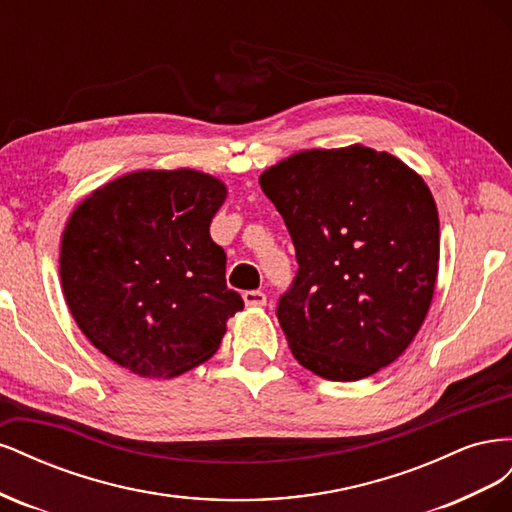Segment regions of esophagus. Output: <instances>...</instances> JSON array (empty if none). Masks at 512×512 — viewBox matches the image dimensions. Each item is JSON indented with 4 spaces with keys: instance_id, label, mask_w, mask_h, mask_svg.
Here are the masks:
<instances>
[{
    "instance_id": "1",
    "label": "esophagus",
    "mask_w": 512,
    "mask_h": 512,
    "mask_svg": "<svg viewBox=\"0 0 512 512\" xmlns=\"http://www.w3.org/2000/svg\"><path fill=\"white\" fill-rule=\"evenodd\" d=\"M243 301H245V305H250V307H262V305H267V294L260 292V290H245Z\"/></svg>"
}]
</instances>
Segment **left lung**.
<instances>
[{
	"label": "left lung",
	"mask_w": 512,
	"mask_h": 512,
	"mask_svg": "<svg viewBox=\"0 0 512 512\" xmlns=\"http://www.w3.org/2000/svg\"><path fill=\"white\" fill-rule=\"evenodd\" d=\"M299 271L277 303L305 369L354 382L399 359L429 312L440 222L421 175L363 145L307 149L267 168Z\"/></svg>",
	"instance_id": "obj_1"
}]
</instances>
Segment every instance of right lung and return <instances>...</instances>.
Returning <instances> with one entry per match:
<instances>
[{"label": "right lung", "mask_w": 512, "mask_h": 512, "mask_svg": "<svg viewBox=\"0 0 512 512\" xmlns=\"http://www.w3.org/2000/svg\"><path fill=\"white\" fill-rule=\"evenodd\" d=\"M226 185L192 168L136 170L91 192L61 237L70 312L108 359L143 378H175L220 348L243 309L209 226Z\"/></svg>", "instance_id": "obj_1"}]
</instances>
